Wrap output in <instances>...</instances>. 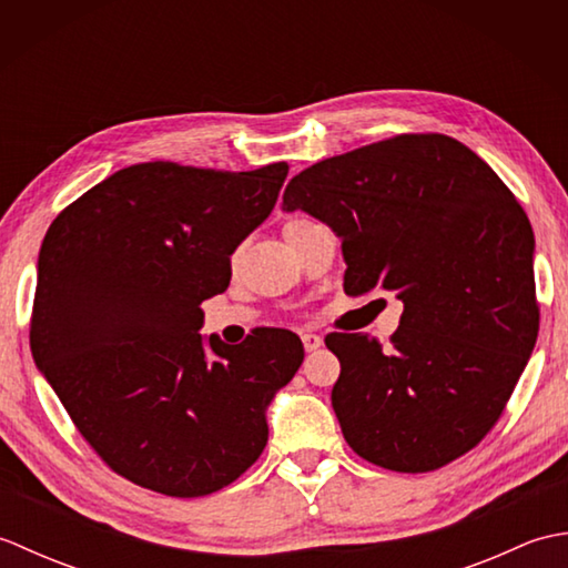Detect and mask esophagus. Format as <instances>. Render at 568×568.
<instances>
[{"mask_svg": "<svg viewBox=\"0 0 568 568\" xmlns=\"http://www.w3.org/2000/svg\"><path fill=\"white\" fill-rule=\"evenodd\" d=\"M322 336L320 334H312V332H303V346L305 352H317V348L322 346Z\"/></svg>", "mask_w": 568, "mask_h": 568, "instance_id": "obj_1", "label": "esophagus"}]
</instances>
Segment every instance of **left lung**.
Wrapping results in <instances>:
<instances>
[{"instance_id": "left-lung-1", "label": "left lung", "mask_w": 568, "mask_h": 568, "mask_svg": "<svg viewBox=\"0 0 568 568\" xmlns=\"http://www.w3.org/2000/svg\"><path fill=\"white\" fill-rule=\"evenodd\" d=\"M342 239L344 293H393L400 327L383 348L334 332L332 407L366 462L425 474L503 415L539 332L535 234L493 168L444 134H403L320 161L285 187Z\"/></svg>"}]
</instances>
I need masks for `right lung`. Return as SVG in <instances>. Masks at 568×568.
Wrapping results in <instances>:
<instances>
[{
	"label": "right lung",
	"mask_w": 568,
	"mask_h": 568,
	"mask_svg": "<svg viewBox=\"0 0 568 568\" xmlns=\"http://www.w3.org/2000/svg\"><path fill=\"white\" fill-rule=\"evenodd\" d=\"M287 163L226 173L122 168L55 216L39 253L31 354L70 419L131 484L200 498L268 442L265 413L305 358L300 336H202V300L275 207Z\"/></svg>",
	"instance_id": "1"
}]
</instances>
